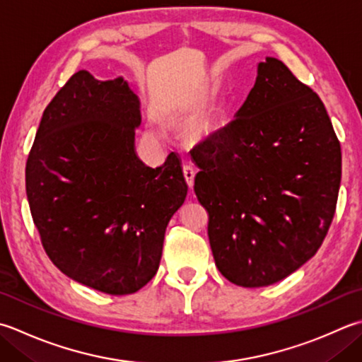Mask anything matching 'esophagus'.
<instances>
[{"mask_svg": "<svg viewBox=\"0 0 362 362\" xmlns=\"http://www.w3.org/2000/svg\"><path fill=\"white\" fill-rule=\"evenodd\" d=\"M194 168L189 166V165H185L183 166V175H185V180L188 183L189 188H193V183H194Z\"/></svg>", "mask_w": 362, "mask_h": 362, "instance_id": "1", "label": "esophagus"}]
</instances>
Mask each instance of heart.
Listing matches in <instances>:
<instances>
[{
  "mask_svg": "<svg viewBox=\"0 0 362 362\" xmlns=\"http://www.w3.org/2000/svg\"><path fill=\"white\" fill-rule=\"evenodd\" d=\"M211 122H214V119H211V112L202 111L199 115H196L193 120H191V129L194 132H205L210 129Z\"/></svg>",
  "mask_w": 362,
  "mask_h": 362,
  "instance_id": "1",
  "label": "heart"
}]
</instances>
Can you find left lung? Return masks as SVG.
Wrapping results in <instances>:
<instances>
[{"label":"left lung","instance_id":"obj_1","mask_svg":"<svg viewBox=\"0 0 362 362\" xmlns=\"http://www.w3.org/2000/svg\"><path fill=\"white\" fill-rule=\"evenodd\" d=\"M194 193L226 279L265 287L322 246L336 211L341 144L325 105L284 62H259L230 124L191 151Z\"/></svg>","mask_w":362,"mask_h":362}]
</instances>
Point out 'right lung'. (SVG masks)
<instances>
[{
  "mask_svg": "<svg viewBox=\"0 0 362 362\" xmlns=\"http://www.w3.org/2000/svg\"><path fill=\"white\" fill-rule=\"evenodd\" d=\"M139 98L122 76L80 70L42 115L26 196L49 260L108 295L138 292L158 270L169 219L187 197L179 155L148 168L134 151Z\"/></svg>",
  "mask_w": 362,
  "mask_h": 362,
  "instance_id": "1",
  "label": "right lung"
}]
</instances>
